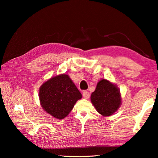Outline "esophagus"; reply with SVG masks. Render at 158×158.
<instances>
[{
  "mask_svg": "<svg viewBox=\"0 0 158 158\" xmlns=\"http://www.w3.org/2000/svg\"><path fill=\"white\" fill-rule=\"evenodd\" d=\"M83 96L84 97V98L88 99L89 98V93L88 91L85 90V91H83Z\"/></svg>",
  "mask_w": 158,
  "mask_h": 158,
  "instance_id": "1",
  "label": "esophagus"
}]
</instances>
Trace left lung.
Segmentation results:
<instances>
[{"instance_id":"left-lung-1","label":"left lung","mask_w":158,"mask_h":158,"mask_svg":"<svg viewBox=\"0 0 158 158\" xmlns=\"http://www.w3.org/2000/svg\"><path fill=\"white\" fill-rule=\"evenodd\" d=\"M91 101L96 110L103 116H110L119 109L121 105L119 90L106 79H102L92 93Z\"/></svg>"}]
</instances>
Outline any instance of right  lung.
I'll use <instances>...</instances> for the list:
<instances>
[{"mask_svg":"<svg viewBox=\"0 0 158 158\" xmlns=\"http://www.w3.org/2000/svg\"><path fill=\"white\" fill-rule=\"evenodd\" d=\"M81 97V94L66 74L50 79L39 89V99L43 109L59 119L68 115Z\"/></svg>","mask_w":158,"mask_h":158,"instance_id":"obj_1","label":"right lung"}]
</instances>
